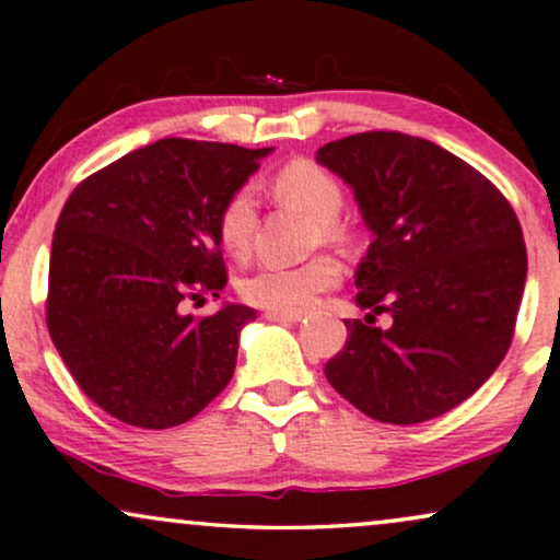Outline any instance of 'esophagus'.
<instances>
[{
  "mask_svg": "<svg viewBox=\"0 0 560 560\" xmlns=\"http://www.w3.org/2000/svg\"><path fill=\"white\" fill-rule=\"evenodd\" d=\"M264 317L271 319V323H284V325H294L302 319L300 312H266Z\"/></svg>",
  "mask_w": 560,
  "mask_h": 560,
  "instance_id": "esophagus-1",
  "label": "esophagus"
}]
</instances>
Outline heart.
I'll list each match as a JSON object with an SVG mask.
<instances>
[{"label":"heart","mask_w":560,"mask_h":560,"mask_svg":"<svg viewBox=\"0 0 560 560\" xmlns=\"http://www.w3.org/2000/svg\"><path fill=\"white\" fill-rule=\"evenodd\" d=\"M268 191L279 205L310 214L312 245L325 243L338 250L353 248L355 225L340 212L346 191L332 171L319 166L317 161L296 155L273 171V176L268 178ZM256 220V199L248 186L235 189L222 202L218 214V241L230 256L243 258L250 250ZM338 281L340 264L327 253H319L300 266L256 268L241 281V294L253 307L268 312H302Z\"/></svg>","instance_id":"1"}]
</instances>
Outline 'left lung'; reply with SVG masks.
<instances>
[{
	"label": "left lung",
	"instance_id": "8db88e82",
	"mask_svg": "<svg viewBox=\"0 0 560 560\" xmlns=\"http://www.w3.org/2000/svg\"><path fill=\"white\" fill-rule=\"evenodd\" d=\"M317 161L353 186L374 233L355 271L366 319L325 363L371 420L417 424L466 401L512 346L527 276L517 214L481 171L424 138L369 130ZM389 311V331L374 328Z\"/></svg>",
	"mask_w": 560,
	"mask_h": 560
}]
</instances>
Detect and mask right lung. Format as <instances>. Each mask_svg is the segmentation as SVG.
<instances>
[{"label": "right lung", "mask_w": 560, "mask_h": 560, "mask_svg": "<svg viewBox=\"0 0 560 560\" xmlns=\"http://www.w3.org/2000/svg\"><path fill=\"white\" fill-rule=\"evenodd\" d=\"M271 148L163 138L86 176L66 199L50 248L46 323L81 392L145 430L199 415L233 378L237 332L256 312L207 317L228 268L220 207Z\"/></svg>", "instance_id": "obj_1"}]
</instances>
